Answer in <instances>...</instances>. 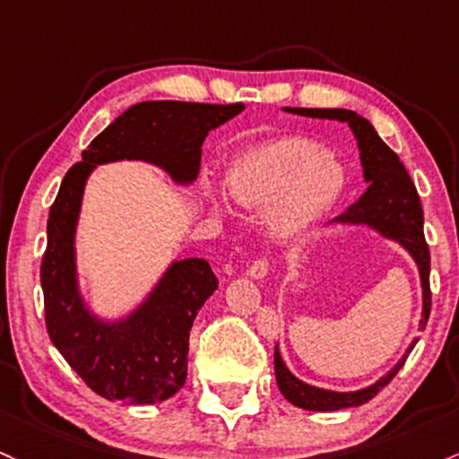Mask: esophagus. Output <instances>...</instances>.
Wrapping results in <instances>:
<instances>
[{
    "label": "esophagus",
    "mask_w": 459,
    "mask_h": 459,
    "mask_svg": "<svg viewBox=\"0 0 459 459\" xmlns=\"http://www.w3.org/2000/svg\"><path fill=\"white\" fill-rule=\"evenodd\" d=\"M268 259L265 256H259V259L253 261V265L248 268V276H253V279H264L265 274H268Z\"/></svg>",
    "instance_id": "obj_1"
}]
</instances>
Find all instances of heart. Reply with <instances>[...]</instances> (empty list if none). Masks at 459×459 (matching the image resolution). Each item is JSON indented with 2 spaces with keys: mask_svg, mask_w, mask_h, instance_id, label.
<instances>
[{
  "mask_svg": "<svg viewBox=\"0 0 459 459\" xmlns=\"http://www.w3.org/2000/svg\"><path fill=\"white\" fill-rule=\"evenodd\" d=\"M344 185L340 163L318 141L283 134L250 145L230 163L224 191L246 211H265L276 241H294L333 206Z\"/></svg>",
  "mask_w": 459,
  "mask_h": 459,
  "instance_id": "obj_1",
  "label": "heart"
}]
</instances>
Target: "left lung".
I'll return each instance as SVG.
<instances>
[{
	"mask_svg": "<svg viewBox=\"0 0 459 459\" xmlns=\"http://www.w3.org/2000/svg\"><path fill=\"white\" fill-rule=\"evenodd\" d=\"M290 113L305 115V117H318V119H337V122H346L351 126L352 134H355L357 145H359L361 168H364V178L368 183L366 194L357 200L355 204L349 206L344 215L335 218V221H344V224H368L372 229L379 230L385 238L396 239L403 248L414 256L418 272H420L422 281V320L420 329H425L427 320H429L431 311V287H429V246L425 241L422 233V206L418 198L416 185L411 183L410 174H407L405 165L401 163L399 154L390 150L384 143V139L377 134L368 119L357 115L355 110L346 108H285ZM416 346V340L411 342L407 349L405 357L410 355L411 349ZM403 361L394 366L385 377H381L377 384H372L364 390L357 392H331L314 387L305 381L296 379L287 366L281 359L279 346L274 349V375L276 384H279L281 394L285 396L291 405L303 407L311 411H335L346 410V407H359L368 403L372 396L379 394L384 387L396 377V372L405 364Z\"/></svg>",
	"mask_w": 459,
	"mask_h": 459,
	"instance_id": "8db88e82",
	"label": "left lung"
}]
</instances>
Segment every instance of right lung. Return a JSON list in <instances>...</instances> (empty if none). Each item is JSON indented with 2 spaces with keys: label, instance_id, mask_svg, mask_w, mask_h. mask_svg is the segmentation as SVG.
<instances>
[{
  "label": "right lung",
  "instance_id": "add662e5",
  "mask_svg": "<svg viewBox=\"0 0 459 459\" xmlns=\"http://www.w3.org/2000/svg\"><path fill=\"white\" fill-rule=\"evenodd\" d=\"M244 110V104L141 102L119 115L82 152L49 209L48 248L41 261L45 326L52 344L91 390L126 405L174 396L187 379L189 331L218 276L204 259L174 261L160 283L126 320H98L75 281L74 233L87 176L95 165L137 159L159 165L176 183L200 172L206 134Z\"/></svg>",
  "mask_w": 459,
  "mask_h": 459
}]
</instances>
